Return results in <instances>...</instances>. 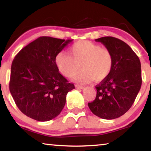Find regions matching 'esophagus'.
Listing matches in <instances>:
<instances>
[{
  "instance_id": "1",
  "label": "esophagus",
  "mask_w": 151,
  "mask_h": 151,
  "mask_svg": "<svg viewBox=\"0 0 151 151\" xmlns=\"http://www.w3.org/2000/svg\"><path fill=\"white\" fill-rule=\"evenodd\" d=\"M75 87H76V88H77V89H83L84 88H85V86H81V85H76Z\"/></svg>"
}]
</instances>
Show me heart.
Listing matches in <instances>:
<instances>
[{
  "label": "heart",
  "mask_w": 151,
  "mask_h": 151,
  "mask_svg": "<svg viewBox=\"0 0 151 151\" xmlns=\"http://www.w3.org/2000/svg\"><path fill=\"white\" fill-rule=\"evenodd\" d=\"M68 53L58 52L55 58L58 70L64 76L74 77L81 84H86L95 80L103 81L111 73L113 65V57L110 50L89 41L76 42L70 47Z\"/></svg>",
  "instance_id": "heart-1"
}]
</instances>
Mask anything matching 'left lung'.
Masks as SVG:
<instances>
[{
  "label": "left lung",
  "instance_id": "obj_1",
  "mask_svg": "<svg viewBox=\"0 0 151 151\" xmlns=\"http://www.w3.org/2000/svg\"><path fill=\"white\" fill-rule=\"evenodd\" d=\"M111 51L113 65L110 75L96 85L95 100L88 103L91 111L103 119L119 118L134 103L142 84L138 56L127 43L116 38L95 39Z\"/></svg>",
  "mask_w": 151,
  "mask_h": 151
}]
</instances>
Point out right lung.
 I'll list each match as a JSON object with an SVG mask.
<instances>
[{
	"label": "right lung",
	"mask_w": 151,
	"mask_h": 151,
	"mask_svg": "<svg viewBox=\"0 0 151 151\" xmlns=\"http://www.w3.org/2000/svg\"><path fill=\"white\" fill-rule=\"evenodd\" d=\"M73 40L41 37L15 56L9 89L19 110L38 121L57 117L75 85L58 72L55 58Z\"/></svg>",
	"instance_id": "add662e5"
}]
</instances>
